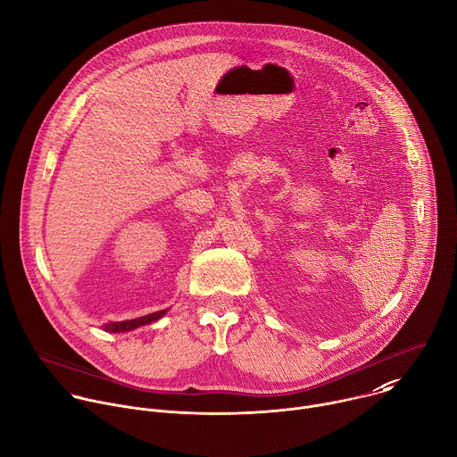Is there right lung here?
<instances>
[{
  "label": "right lung",
  "instance_id": "1",
  "mask_svg": "<svg viewBox=\"0 0 457 457\" xmlns=\"http://www.w3.org/2000/svg\"><path fill=\"white\" fill-rule=\"evenodd\" d=\"M167 311H160V312H154V314H148V316H143V318H137V320H130V321H120V323H109V325H104V330L105 332H129V330H134L141 325H148L152 321H158L160 318H163Z\"/></svg>",
  "mask_w": 457,
  "mask_h": 457
}]
</instances>
